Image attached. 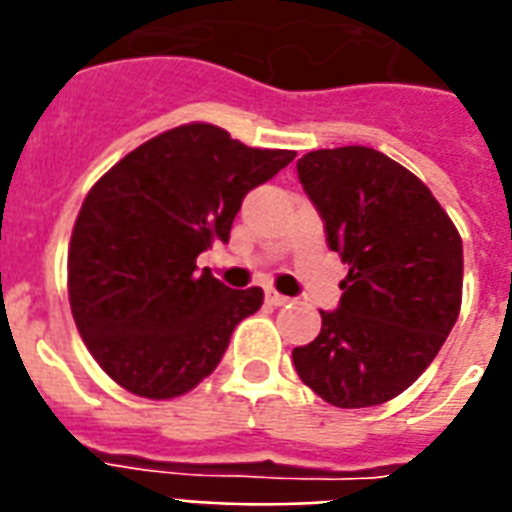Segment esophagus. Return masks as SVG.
<instances>
[{
  "label": "esophagus",
  "mask_w": 512,
  "mask_h": 512,
  "mask_svg": "<svg viewBox=\"0 0 512 512\" xmlns=\"http://www.w3.org/2000/svg\"><path fill=\"white\" fill-rule=\"evenodd\" d=\"M265 300H268V303H271V305H287L289 303V297L287 295H279L276 289H268V292H265Z\"/></svg>",
  "instance_id": "obj_1"
}]
</instances>
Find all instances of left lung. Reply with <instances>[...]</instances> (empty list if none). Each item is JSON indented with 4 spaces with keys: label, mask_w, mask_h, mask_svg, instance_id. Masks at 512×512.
<instances>
[{
    "label": "left lung",
    "mask_w": 512,
    "mask_h": 512,
    "mask_svg": "<svg viewBox=\"0 0 512 512\" xmlns=\"http://www.w3.org/2000/svg\"><path fill=\"white\" fill-rule=\"evenodd\" d=\"M297 177L348 279L319 337L292 350L295 369L332 406L385 404L428 369L460 316V233L420 177L374 148L311 151Z\"/></svg>",
    "instance_id": "8db88e82"
}]
</instances>
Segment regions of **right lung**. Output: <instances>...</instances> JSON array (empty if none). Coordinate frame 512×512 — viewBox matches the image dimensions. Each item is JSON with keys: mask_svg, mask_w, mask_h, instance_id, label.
Wrapping results in <instances>:
<instances>
[{"mask_svg": "<svg viewBox=\"0 0 512 512\" xmlns=\"http://www.w3.org/2000/svg\"><path fill=\"white\" fill-rule=\"evenodd\" d=\"M295 159L215 124H183L114 164L87 193L68 247V300L100 369L143 398H175L220 364L263 289H231L196 257L228 244L241 201Z\"/></svg>", "mask_w": 512, "mask_h": 512, "instance_id": "1", "label": "right lung"}]
</instances>
